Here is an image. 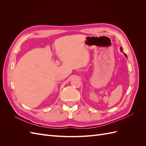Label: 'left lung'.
Instances as JSON below:
<instances>
[{"instance_id": "1", "label": "left lung", "mask_w": 146, "mask_h": 146, "mask_svg": "<svg viewBox=\"0 0 146 146\" xmlns=\"http://www.w3.org/2000/svg\"><path fill=\"white\" fill-rule=\"evenodd\" d=\"M120 49H121V52H122V47H121V48H120ZM124 55H125V56L127 57V56L126 55V54H124Z\"/></svg>"}]
</instances>
